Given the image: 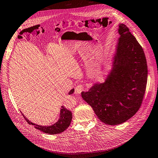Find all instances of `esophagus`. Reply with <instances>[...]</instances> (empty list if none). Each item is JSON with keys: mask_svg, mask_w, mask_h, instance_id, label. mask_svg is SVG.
<instances>
[{"mask_svg": "<svg viewBox=\"0 0 158 158\" xmlns=\"http://www.w3.org/2000/svg\"><path fill=\"white\" fill-rule=\"evenodd\" d=\"M83 90H84V86L81 85L77 86L75 88V91L77 93H81Z\"/></svg>", "mask_w": 158, "mask_h": 158, "instance_id": "34e87169", "label": "esophagus"}]
</instances>
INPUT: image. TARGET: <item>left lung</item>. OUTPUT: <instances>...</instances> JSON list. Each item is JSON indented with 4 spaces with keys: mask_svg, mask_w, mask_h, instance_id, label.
I'll use <instances>...</instances> for the list:
<instances>
[{
    "mask_svg": "<svg viewBox=\"0 0 158 158\" xmlns=\"http://www.w3.org/2000/svg\"><path fill=\"white\" fill-rule=\"evenodd\" d=\"M106 82L96 84L82 98L105 124L117 125L131 118L142 103L148 82V65L142 47L124 24Z\"/></svg>",
    "mask_w": 158,
    "mask_h": 158,
    "instance_id": "8db88e82",
    "label": "left lung"
}]
</instances>
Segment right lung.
<instances>
[{
	"mask_svg": "<svg viewBox=\"0 0 158 158\" xmlns=\"http://www.w3.org/2000/svg\"><path fill=\"white\" fill-rule=\"evenodd\" d=\"M74 92V89H72L69 92V94H72ZM24 119L26 120V121L29 124H32L34 128L36 129L43 131L44 133H48L50 135H55L58 134L61 132H64L67 128L69 127L72 118V112L67 110V108H65L64 106H61V109L60 112V118L58 122H56L55 124L51 126H49V127H43V126H39L35 124H34L29 121L23 115Z\"/></svg>",
	"mask_w": 158,
	"mask_h": 158,
	"instance_id": "1",
	"label": "right lung"
}]
</instances>
